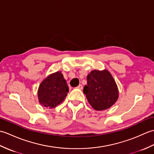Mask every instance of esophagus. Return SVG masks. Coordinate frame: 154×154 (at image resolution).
<instances>
[{"label": "esophagus", "mask_w": 154, "mask_h": 154, "mask_svg": "<svg viewBox=\"0 0 154 154\" xmlns=\"http://www.w3.org/2000/svg\"><path fill=\"white\" fill-rule=\"evenodd\" d=\"M77 89H83V86H82V85H79V86L78 87H77Z\"/></svg>", "instance_id": "1"}]
</instances>
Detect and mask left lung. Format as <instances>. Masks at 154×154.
<instances>
[{"label": "left lung", "instance_id": "1", "mask_svg": "<svg viewBox=\"0 0 154 154\" xmlns=\"http://www.w3.org/2000/svg\"><path fill=\"white\" fill-rule=\"evenodd\" d=\"M87 79V85L83 88V93L94 110L108 109L116 102L119 97V89L107 69L91 71Z\"/></svg>", "mask_w": 154, "mask_h": 154}]
</instances>
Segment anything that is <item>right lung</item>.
<instances>
[{
  "label": "right lung",
  "mask_w": 154,
  "mask_h": 154,
  "mask_svg": "<svg viewBox=\"0 0 154 154\" xmlns=\"http://www.w3.org/2000/svg\"><path fill=\"white\" fill-rule=\"evenodd\" d=\"M69 92V87L61 71L49 75L42 81L38 90L39 103L53 109L61 104Z\"/></svg>",
  "instance_id": "obj_1"
}]
</instances>
